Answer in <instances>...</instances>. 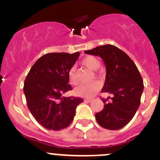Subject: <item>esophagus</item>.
I'll list each match as a JSON object with an SVG mask.
<instances>
[{"label": "esophagus", "instance_id": "esophagus-1", "mask_svg": "<svg viewBox=\"0 0 160 160\" xmlns=\"http://www.w3.org/2000/svg\"><path fill=\"white\" fill-rule=\"evenodd\" d=\"M84 101L86 102V103H90V102H92V100L91 99H86Z\"/></svg>", "mask_w": 160, "mask_h": 160}]
</instances>
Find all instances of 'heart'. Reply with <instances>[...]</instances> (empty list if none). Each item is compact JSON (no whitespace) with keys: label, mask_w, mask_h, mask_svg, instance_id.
Wrapping results in <instances>:
<instances>
[{"label":"heart","mask_w":160,"mask_h":160,"mask_svg":"<svg viewBox=\"0 0 160 160\" xmlns=\"http://www.w3.org/2000/svg\"><path fill=\"white\" fill-rule=\"evenodd\" d=\"M82 64L84 65L89 69L96 71L100 67V61L96 56H88L82 60ZM68 78H69V82H71V84L72 85H76L78 82V78L77 72H76V69L74 67L70 68L69 71H68ZM100 88V85L96 81L89 83H84V84L78 86L74 89V93L78 97L90 98L98 92Z\"/></svg>","instance_id":"b5f03b06"}]
</instances>
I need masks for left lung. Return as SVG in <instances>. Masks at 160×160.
Wrapping results in <instances>:
<instances>
[{
  "label": "left lung",
  "instance_id": "left-lung-1",
  "mask_svg": "<svg viewBox=\"0 0 160 160\" xmlns=\"http://www.w3.org/2000/svg\"><path fill=\"white\" fill-rule=\"evenodd\" d=\"M85 52L104 60L106 78L101 92L112 95L110 101V97L102 99L104 109L96 114V119L104 128L119 130L130 122L140 106L144 89L141 74L128 55L114 45H101Z\"/></svg>",
  "mask_w": 160,
  "mask_h": 160
}]
</instances>
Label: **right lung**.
<instances>
[{"label": "right lung", "mask_w": 160, "mask_h": 160, "mask_svg": "<svg viewBox=\"0 0 160 160\" xmlns=\"http://www.w3.org/2000/svg\"><path fill=\"white\" fill-rule=\"evenodd\" d=\"M80 53H47L34 63L24 82L23 92L30 113L42 127L49 130L68 127L74 119L77 106L83 100L65 97L72 89L68 71Z\"/></svg>", "instance_id": "obj_1"}]
</instances>
